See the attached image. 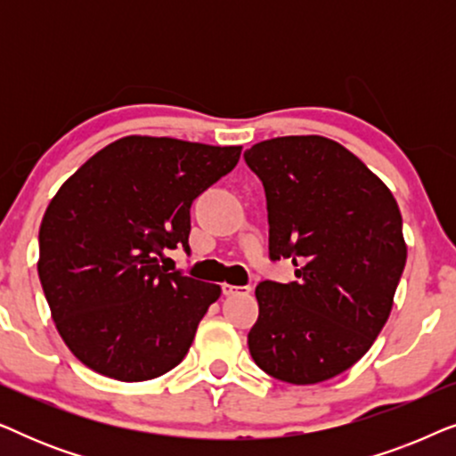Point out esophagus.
Segmentation results:
<instances>
[{"label": "esophagus", "mask_w": 456, "mask_h": 456, "mask_svg": "<svg viewBox=\"0 0 456 456\" xmlns=\"http://www.w3.org/2000/svg\"><path fill=\"white\" fill-rule=\"evenodd\" d=\"M222 292L226 297H236V295H248L251 292V286H234V284H222Z\"/></svg>", "instance_id": "1"}]
</instances>
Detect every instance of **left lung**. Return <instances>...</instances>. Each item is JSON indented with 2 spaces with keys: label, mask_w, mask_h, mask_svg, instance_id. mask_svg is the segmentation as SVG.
Masks as SVG:
<instances>
[{
  "label": "left lung",
  "mask_w": 456,
  "mask_h": 456,
  "mask_svg": "<svg viewBox=\"0 0 456 456\" xmlns=\"http://www.w3.org/2000/svg\"><path fill=\"white\" fill-rule=\"evenodd\" d=\"M265 189L270 259L295 282L264 280L248 351L267 376L305 386L357 363L382 332L407 261L396 199L326 136H278L245 151Z\"/></svg>",
  "instance_id": "obj_1"
}]
</instances>
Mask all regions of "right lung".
Masks as SVG:
<instances>
[{
	"mask_svg": "<svg viewBox=\"0 0 456 456\" xmlns=\"http://www.w3.org/2000/svg\"><path fill=\"white\" fill-rule=\"evenodd\" d=\"M242 147L124 136L55 192L39 230V280L74 357L120 382L164 376L189 353L222 289L167 272L191 251V205L234 170Z\"/></svg>",
	"mask_w": 456,
	"mask_h": 456,
	"instance_id": "right-lung-1",
	"label": "right lung"
}]
</instances>
